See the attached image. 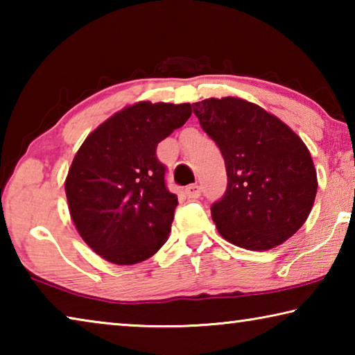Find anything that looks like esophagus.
I'll return each instance as SVG.
<instances>
[{"label": "esophagus", "instance_id": "esophagus-1", "mask_svg": "<svg viewBox=\"0 0 355 355\" xmlns=\"http://www.w3.org/2000/svg\"><path fill=\"white\" fill-rule=\"evenodd\" d=\"M202 194V188L199 184H189L188 188H186V196L189 197V199H199Z\"/></svg>", "mask_w": 355, "mask_h": 355}]
</instances>
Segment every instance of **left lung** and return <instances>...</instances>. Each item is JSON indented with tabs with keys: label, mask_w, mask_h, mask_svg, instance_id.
I'll return each instance as SVG.
<instances>
[{
	"label": "left lung",
	"mask_w": 355,
	"mask_h": 355,
	"mask_svg": "<svg viewBox=\"0 0 355 355\" xmlns=\"http://www.w3.org/2000/svg\"><path fill=\"white\" fill-rule=\"evenodd\" d=\"M192 107L225 161V194L211 205L220 236L248 250H269L291 238L307 220L318 189L302 139L241 98H208Z\"/></svg>",
	"instance_id": "obj_1"
}]
</instances>
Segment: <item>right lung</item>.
I'll return each instance as SVG.
<instances>
[{"label":"right lung","mask_w":355,"mask_h":355,"mask_svg":"<svg viewBox=\"0 0 355 355\" xmlns=\"http://www.w3.org/2000/svg\"><path fill=\"white\" fill-rule=\"evenodd\" d=\"M191 114L189 103L141 101L114 114L78 150L65 180L70 216L105 260L144 261L169 238L178 199L156 147Z\"/></svg>","instance_id":"1"}]
</instances>
